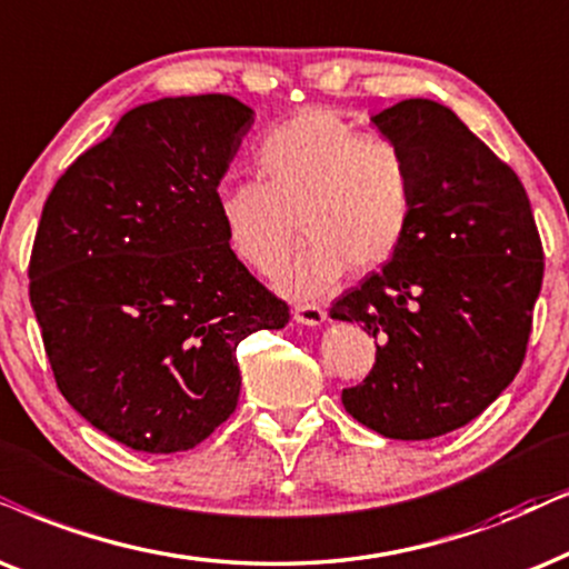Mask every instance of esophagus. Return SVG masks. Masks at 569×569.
Masks as SVG:
<instances>
[{
    "label": "esophagus",
    "instance_id": "34e87169",
    "mask_svg": "<svg viewBox=\"0 0 569 569\" xmlns=\"http://www.w3.org/2000/svg\"><path fill=\"white\" fill-rule=\"evenodd\" d=\"M295 319L300 323H308V327H319V323L327 321V311L316 302H298L295 306Z\"/></svg>",
    "mask_w": 569,
    "mask_h": 569
}]
</instances>
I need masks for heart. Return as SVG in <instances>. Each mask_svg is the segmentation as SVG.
Returning <instances> with one entry per match:
<instances>
[{"label":"heart","instance_id":"b5f03b06","mask_svg":"<svg viewBox=\"0 0 569 569\" xmlns=\"http://www.w3.org/2000/svg\"><path fill=\"white\" fill-rule=\"evenodd\" d=\"M258 180H227L217 211L227 242L256 274L271 277L308 242L282 290L323 295L345 269L383 267L408 238L416 211V172L400 140L360 132L327 109H302L263 132L256 146Z\"/></svg>","mask_w":569,"mask_h":569}]
</instances>
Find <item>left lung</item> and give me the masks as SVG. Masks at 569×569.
Wrapping results in <instances>:
<instances>
[{"instance_id": "1", "label": "left lung", "mask_w": 569, "mask_h": 569, "mask_svg": "<svg viewBox=\"0 0 569 569\" xmlns=\"http://www.w3.org/2000/svg\"><path fill=\"white\" fill-rule=\"evenodd\" d=\"M371 120L408 151L416 211L400 250L331 302V319L376 339L371 373L342 405L387 439H433L520 371L543 248L520 177L452 109L405 99Z\"/></svg>"}]
</instances>
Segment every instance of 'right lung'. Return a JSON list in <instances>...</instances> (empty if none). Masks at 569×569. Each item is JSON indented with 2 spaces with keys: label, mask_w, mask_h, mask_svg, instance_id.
<instances>
[{
  "label": "right lung",
  "mask_w": 569,
  "mask_h": 569,
  "mask_svg": "<svg viewBox=\"0 0 569 569\" xmlns=\"http://www.w3.org/2000/svg\"><path fill=\"white\" fill-rule=\"evenodd\" d=\"M253 124L224 93L140 104L43 203L31 306L54 381L138 452L193 449L238 408V345L290 308L227 242L217 188Z\"/></svg>",
  "instance_id": "1"
}]
</instances>
